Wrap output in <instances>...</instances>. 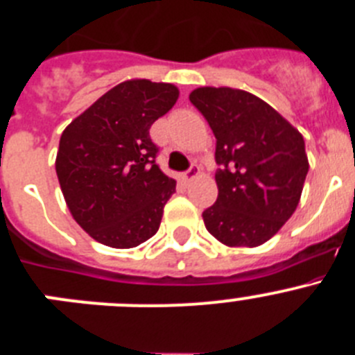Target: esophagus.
Returning a JSON list of instances; mask_svg holds the SVG:
<instances>
[{
  "label": "esophagus",
  "mask_w": 355,
  "mask_h": 355,
  "mask_svg": "<svg viewBox=\"0 0 355 355\" xmlns=\"http://www.w3.org/2000/svg\"><path fill=\"white\" fill-rule=\"evenodd\" d=\"M199 174H200V168L197 167V165H192V167L188 168V171L183 174V181H187V183H188V181L196 180Z\"/></svg>",
  "instance_id": "obj_1"
}]
</instances>
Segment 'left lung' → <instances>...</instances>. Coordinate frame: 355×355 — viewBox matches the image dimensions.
<instances>
[{
	"label": "left lung",
	"instance_id": "8db88e82",
	"mask_svg": "<svg viewBox=\"0 0 355 355\" xmlns=\"http://www.w3.org/2000/svg\"><path fill=\"white\" fill-rule=\"evenodd\" d=\"M190 103L216 139L218 197L205 209L209 233L227 247H258L293 215L309 163L302 135L254 94L200 87Z\"/></svg>",
	"mask_w": 355,
	"mask_h": 355
}]
</instances>
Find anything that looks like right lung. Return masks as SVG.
<instances>
[{"mask_svg": "<svg viewBox=\"0 0 355 355\" xmlns=\"http://www.w3.org/2000/svg\"><path fill=\"white\" fill-rule=\"evenodd\" d=\"M180 97L172 83H119L69 124L56 175L74 220L96 241L131 249L155 236L175 181L156 165L153 122Z\"/></svg>", "mask_w": 355, "mask_h": 355, "instance_id": "1", "label": "right lung"}]
</instances>
